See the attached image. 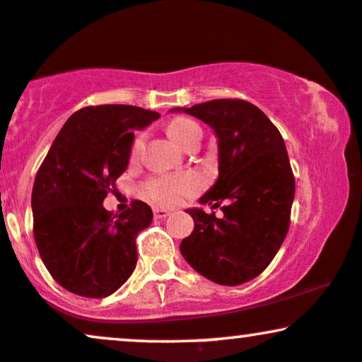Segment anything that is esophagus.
Returning a JSON list of instances; mask_svg holds the SVG:
<instances>
[{"mask_svg": "<svg viewBox=\"0 0 362 362\" xmlns=\"http://www.w3.org/2000/svg\"><path fill=\"white\" fill-rule=\"evenodd\" d=\"M153 214H155L156 219H165V218H168V216H170V211L161 209V207H156V209L153 211Z\"/></svg>", "mask_w": 362, "mask_h": 362, "instance_id": "1", "label": "esophagus"}]
</instances>
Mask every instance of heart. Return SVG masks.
Instances as JSON below:
<instances>
[{"label":"heart","instance_id":"1","mask_svg":"<svg viewBox=\"0 0 362 362\" xmlns=\"http://www.w3.org/2000/svg\"><path fill=\"white\" fill-rule=\"evenodd\" d=\"M197 124L190 119L177 117L167 126V134L172 139V143H175L177 146L184 148V144L189 141L190 136L194 132H199ZM143 148V138H136L132 143V156H136ZM201 187V180L197 175L192 173H185V175H177V177H158L149 180L144 185V194L146 197L155 201L156 204L163 206H173L180 201L182 197L187 194L194 192Z\"/></svg>","mask_w":362,"mask_h":362}]
</instances>
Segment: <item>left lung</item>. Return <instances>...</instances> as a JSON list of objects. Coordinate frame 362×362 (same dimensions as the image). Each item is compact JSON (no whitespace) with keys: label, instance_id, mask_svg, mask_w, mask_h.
<instances>
[{"label":"left lung","instance_id":"obj_1","mask_svg":"<svg viewBox=\"0 0 362 362\" xmlns=\"http://www.w3.org/2000/svg\"><path fill=\"white\" fill-rule=\"evenodd\" d=\"M185 112L213 129L218 139V178L199 199L219 206L216 218L190 207L194 231L182 240L187 264L206 279L238 286L264 272L284 242L294 199V177L284 139L259 107L245 100H211Z\"/></svg>","mask_w":362,"mask_h":362}]
</instances>
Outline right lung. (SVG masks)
Masks as SVG:
<instances>
[{"label":"right lung","mask_w":362,"mask_h":362,"mask_svg":"<svg viewBox=\"0 0 362 362\" xmlns=\"http://www.w3.org/2000/svg\"><path fill=\"white\" fill-rule=\"evenodd\" d=\"M160 117L132 105L81 109L66 120L37 172L34 236L57 284L85 298L115 293L134 272L136 236L153 221L141 201L117 218L103 199L126 172L134 132Z\"/></svg>","instance_id":"add662e5"}]
</instances>
